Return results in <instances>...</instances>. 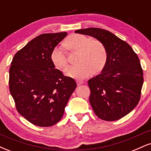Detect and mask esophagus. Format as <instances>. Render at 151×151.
<instances>
[{"label":"esophagus","mask_w":151,"mask_h":151,"mask_svg":"<svg viewBox=\"0 0 151 151\" xmlns=\"http://www.w3.org/2000/svg\"><path fill=\"white\" fill-rule=\"evenodd\" d=\"M77 86H80V85H81V84H84V81L77 80Z\"/></svg>","instance_id":"esophagus-1"}]
</instances>
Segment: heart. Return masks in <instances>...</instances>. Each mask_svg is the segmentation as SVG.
<instances>
[{
	"mask_svg": "<svg viewBox=\"0 0 151 151\" xmlns=\"http://www.w3.org/2000/svg\"><path fill=\"white\" fill-rule=\"evenodd\" d=\"M66 45L72 50L78 51L77 65H68L64 69L66 76L77 79L89 77L93 72H101L107 60V52L104 45L96 40L80 34L71 35L66 41ZM50 59L58 68H62L67 64V57L64 47L59 45L52 51Z\"/></svg>",
	"mask_w": 151,
	"mask_h": 151,
	"instance_id": "b5f03b06",
	"label": "heart"
}]
</instances>
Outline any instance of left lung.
Masks as SVG:
<instances>
[{"label": "left lung", "mask_w": 151, "mask_h": 151, "mask_svg": "<svg viewBox=\"0 0 151 151\" xmlns=\"http://www.w3.org/2000/svg\"><path fill=\"white\" fill-rule=\"evenodd\" d=\"M74 32L94 37L107 52L101 72L88 81L90 104L95 114L109 121L125 116L141 97L143 75L138 55L127 42L108 30L89 27Z\"/></svg>", "instance_id": "left-lung-1"}]
</instances>
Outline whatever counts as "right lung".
Returning a JSON list of instances; mask_svg holds the SVG:
<instances>
[{"label":"right lung","mask_w":151,"mask_h":151,"mask_svg":"<svg viewBox=\"0 0 151 151\" xmlns=\"http://www.w3.org/2000/svg\"><path fill=\"white\" fill-rule=\"evenodd\" d=\"M67 32L45 33L15 55L9 70L10 92L20 115L31 124L47 127L60 121L77 87L74 79L55 69L50 55Z\"/></svg>","instance_id":"add662e5"}]
</instances>
